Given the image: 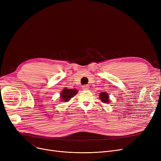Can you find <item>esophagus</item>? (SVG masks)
Returning <instances> with one entry per match:
<instances>
[{
    "instance_id": "obj_1",
    "label": "esophagus",
    "mask_w": 161,
    "mask_h": 161,
    "mask_svg": "<svg viewBox=\"0 0 161 161\" xmlns=\"http://www.w3.org/2000/svg\"><path fill=\"white\" fill-rule=\"evenodd\" d=\"M82 89L83 90H87L89 89V86L88 85H84L82 86Z\"/></svg>"
}]
</instances>
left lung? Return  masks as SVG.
Returning a JSON list of instances; mask_svg holds the SVG:
<instances>
[{
  "instance_id": "obj_1",
  "label": "left lung",
  "mask_w": 161,
  "mask_h": 161,
  "mask_svg": "<svg viewBox=\"0 0 161 161\" xmlns=\"http://www.w3.org/2000/svg\"><path fill=\"white\" fill-rule=\"evenodd\" d=\"M109 95H108V93H106V92H100V98L102 101L103 103H109Z\"/></svg>"
}]
</instances>
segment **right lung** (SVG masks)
<instances>
[{"mask_svg":"<svg viewBox=\"0 0 161 161\" xmlns=\"http://www.w3.org/2000/svg\"><path fill=\"white\" fill-rule=\"evenodd\" d=\"M78 91L74 89H67L64 88L61 92V100L63 102H68L70 100L71 98L74 97L78 93Z\"/></svg>","mask_w":161,"mask_h":161,"instance_id":"add662e5","label":"right lung"}]
</instances>
